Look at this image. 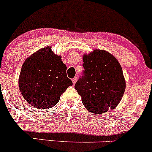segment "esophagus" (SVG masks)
<instances>
[{"label": "esophagus", "instance_id": "1", "mask_svg": "<svg viewBox=\"0 0 152 152\" xmlns=\"http://www.w3.org/2000/svg\"><path fill=\"white\" fill-rule=\"evenodd\" d=\"M77 77H74V78L72 79V82H73L74 85H75V83L77 82Z\"/></svg>", "mask_w": 152, "mask_h": 152}]
</instances>
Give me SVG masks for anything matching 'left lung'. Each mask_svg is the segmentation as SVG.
<instances>
[{
  "mask_svg": "<svg viewBox=\"0 0 152 152\" xmlns=\"http://www.w3.org/2000/svg\"><path fill=\"white\" fill-rule=\"evenodd\" d=\"M83 61L84 75L75 88L85 107L95 114L116 107L126 86L120 63L109 52L99 49L84 53Z\"/></svg>",
  "mask_w": 152,
  "mask_h": 152,
  "instance_id": "obj_1",
  "label": "left lung"
}]
</instances>
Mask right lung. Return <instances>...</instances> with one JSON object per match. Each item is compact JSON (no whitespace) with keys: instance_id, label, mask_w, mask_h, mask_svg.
I'll use <instances>...</instances> for the list:
<instances>
[{"instance_id":"right-lung-1","label":"right lung","mask_w":152,"mask_h":152,"mask_svg":"<svg viewBox=\"0 0 152 152\" xmlns=\"http://www.w3.org/2000/svg\"><path fill=\"white\" fill-rule=\"evenodd\" d=\"M61 56L51 47L39 49L24 62L18 78L20 92L27 103L38 109H49L60 101V95L72 86Z\"/></svg>"}]
</instances>
